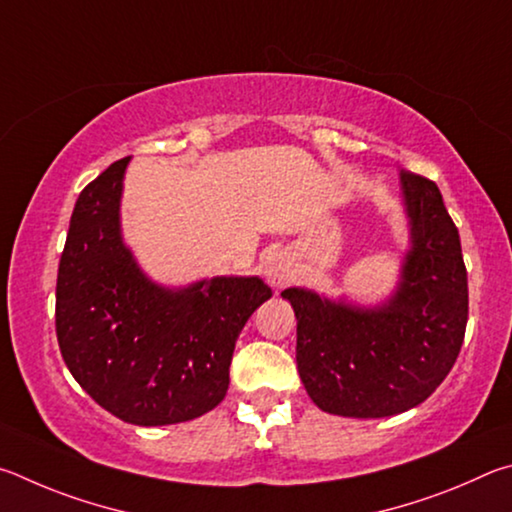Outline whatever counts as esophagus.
Returning <instances> with one entry per match:
<instances>
[{
  "label": "esophagus",
  "mask_w": 512,
  "mask_h": 512,
  "mask_svg": "<svg viewBox=\"0 0 512 512\" xmlns=\"http://www.w3.org/2000/svg\"><path fill=\"white\" fill-rule=\"evenodd\" d=\"M267 279H270L274 285L288 283L290 281V267L276 258V261H272L270 267H267Z\"/></svg>",
  "instance_id": "34e87169"
}]
</instances>
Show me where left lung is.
Here are the masks:
<instances>
[{"mask_svg":"<svg viewBox=\"0 0 512 512\" xmlns=\"http://www.w3.org/2000/svg\"><path fill=\"white\" fill-rule=\"evenodd\" d=\"M411 249L398 292L362 310L290 288L297 366L319 409L348 418L402 414L436 391L459 357L468 324V272L459 229L438 186L402 170Z\"/></svg>","mask_w":512,"mask_h":512,"instance_id":"left-lung-1","label":"left lung"}]
</instances>
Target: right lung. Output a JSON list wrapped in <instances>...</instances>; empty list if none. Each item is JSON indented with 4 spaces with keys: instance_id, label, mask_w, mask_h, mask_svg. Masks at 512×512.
<instances>
[{
    "instance_id": "1",
    "label": "right lung",
    "mask_w": 512,
    "mask_h": 512,
    "mask_svg": "<svg viewBox=\"0 0 512 512\" xmlns=\"http://www.w3.org/2000/svg\"><path fill=\"white\" fill-rule=\"evenodd\" d=\"M128 161L78 195L58 267L56 333L71 375L112 416L175 425L220 405L240 330L272 290L256 276L177 292L148 281L119 229Z\"/></svg>"
}]
</instances>
